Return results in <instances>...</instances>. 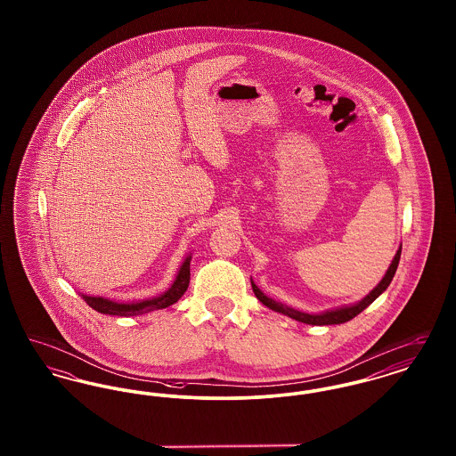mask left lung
Returning <instances> with one entry per match:
<instances>
[{
    "label": "left lung",
    "instance_id": "1",
    "mask_svg": "<svg viewBox=\"0 0 456 456\" xmlns=\"http://www.w3.org/2000/svg\"><path fill=\"white\" fill-rule=\"evenodd\" d=\"M400 255H402V248L396 251V255H395V258L391 261L390 268H388L387 275L383 277V281L378 283L361 303L347 305V307H340V309H335V311H326V313H322V314H307V313L296 311V309H292V307H289V305L275 303L273 299L266 297V296L261 292L260 289L256 287V283L251 282V287H253L255 296H256L266 307H270V309H273V311H277V313H282V314L292 318V320H297V322L305 323V325H340V323L350 322V320L355 318L359 313H362V311L368 307L369 304L372 303L376 297H379V296L388 289V285H390L393 277H395V272H396V268H398Z\"/></svg>",
    "mask_w": 456,
    "mask_h": 456
}]
</instances>
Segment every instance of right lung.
Instances as JSON below:
<instances>
[{"instance_id": "1", "label": "right lung", "mask_w": 456, "mask_h": 456, "mask_svg": "<svg viewBox=\"0 0 456 456\" xmlns=\"http://www.w3.org/2000/svg\"><path fill=\"white\" fill-rule=\"evenodd\" d=\"M190 261L191 256L186 258L183 263L175 281H174L171 289L167 292H164L159 297H153L149 301H142V303L121 304L109 301L104 297H92V296H82L84 301L95 311L102 313V314H112V316H136V314H145L155 309H164L171 304L177 303L181 299V296L188 290L190 285Z\"/></svg>"}]
</instances>
